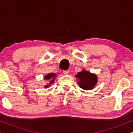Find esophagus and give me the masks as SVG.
Listing matches in <instances>:
<instances>
[{"mask_svg":"<svg viewBox=\"0 0 133 133\" xmlns=\"http://www.w3.org/2000/svg\"><path fill=\"white\" fill-rule=\"evenodd\" d=\"M63 73L65 75H68V74H69V72L68 70H65V71H63Z\"/></svg>","mask_w":133,"mask_h":133,"instance_id":"34e87169","label":"esophagus"}]
</instances>
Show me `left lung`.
I'll list each match as a JSON object with an SVG mask.
<instances>
[{
  "instance_id": "left-lung-1",
  "label": "left lung",
  "mask_w": 133,
  "mask_h": 133,
  "mask_svg": "<svg viewBox=\"0 0 133 133\" xmlns=\"http://www.w3.org/2000/svg\"><path fill=\"white\" fill-rule=\"evenodd\" d=\"M77 78V84L81 88L84 90L89 91L95 88L97 83V77L96 74L91 73L83 69L76 75Z\"/></svg>"
}]
</instances>
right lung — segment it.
I'll return each instance as SVG.
<instances>
[{"mask_svg":"<svg viewBox=\"0 0 133 133\" xmlns=\"http://www.w3.org/2000/svg\"><path fill=\"white\" fill-rule=\"evenodd\" d=\"M56 76H57V74H55V73H49V74H47V75L44 76V79L49 81V83L47 84L46 85H45V86H44V88H48L51 84H52L54 83L55 79H56Z\"/></svg>","mask_w":133,"mask_h":133,"instance_id":"add662e5","label":"right lung"}]
</instances>
